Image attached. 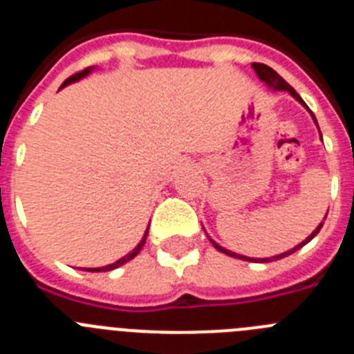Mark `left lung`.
I'll return each mask as SVG.
<instances>
[{
  "mask_svg": "<svg viewBox=\"0 0 354 354\" xmlns=\"http://www.w3.org/2000/svg\"><path fill=\"white\" fill-rule=\"evenodd\" d=\"M252 67H253V71H255V74H257V76H259V80L264 81V83L268 84L270 88H273V90H283V92H289L290 95H292L294 99H296V101L299 102V104H303L306 109H308V106H306L305 101H303L301 97H299L298 93H296V90H294L292 86H290V84L287 83V81L283 80V77L280 76V74H278V72H274L273 68L268 67V65H264V64H252ZM308 111H310V109H308ZM310 115H312V118H314L315 124H317V120H315V117H314V113H312V111H310ZM319 134H321V131H319ZM321 140H323V136H321ZM321 227H323V223H319L317 228H315V230L310 234V236L306 237V239L303 241V243H299L298 246H294L292 250H289V252L280 253V255H274V257H266V259H253V257H246V255H239V253H234V252H230V250H225L223 246L218 245V243H216V241H212L211 237H209V241H211L212 245H214V248L218 250V252L225 253V255H230V257H234V259H241V261H248V262H273V261H278V259L287 257V255H290V253H294V252H296V250L303 248V246H305L306 243H310V241L314 239V237L319 234V230H321Z\"/></svg>",
  "mask_w": 354,
  "mask_h": 354,
  "instance_id": "8db88e82",
  "label": "left lung"
}]
</instances>
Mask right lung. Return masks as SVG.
<instances>
[{
	"label": "right lung",
	"instance_id": "add662e5",
	"mask_svg": "<svg viewBox=\"0 0 354 354\" xmlns=\"http://www.w3.org/2000/svg\"><path fill=\"white\" fill-rule=\"evenodd\" d=\"M92 68H93V67L84 68V71L77 72V74H74V76H71V77H68V80H65V81H64V84H62L60 88H64V86H67V84L74 83V81H80L81 77L88 76L90 72H92ZM147 236H149V228H147V230H145V234H143V237H142V241H140V243H138V246H136V248H134L133 252H131V253H127L126 257L118 259V261H117V262H113V264L102 266V268H84V271H92V273H99V271H111V270H115V268H120L122 264H126V262H129L131 259H134V257H136V255H138V253H140V250H142V248H143V245H145Z\"/></svg>",
	"mask_w": 354,
	"mask_h": 354
}]
</instances>
